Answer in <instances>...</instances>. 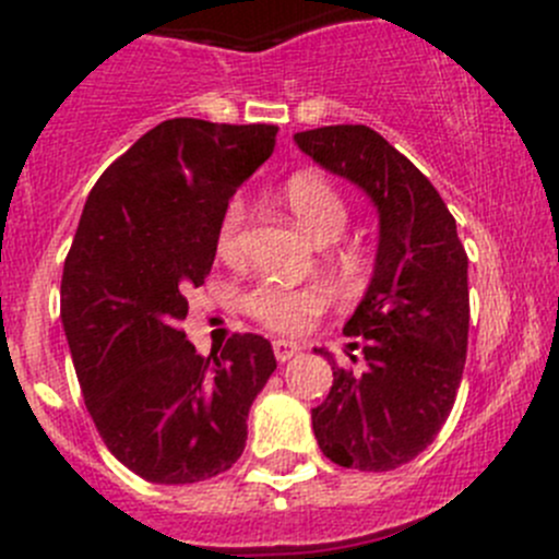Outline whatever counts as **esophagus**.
I'll return each instance as SVG.
<instances>
[{"label":"esophagus","mask_w":559,"mask_h":559,"mask_svg":"<svg viewBox=\"0 0 559 559\" xmlns=\"http://www.w3.org/2000/svg\"><path fill=\"white\" fill-rule=\"evenodd\" d=\"M300 352V346H297V343H292V341H273V354H275V359H278V362H289L292 357H295V354Z\"/></svg>","instance_id":"1"}]
</instances>
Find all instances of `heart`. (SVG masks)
<instances>
[{"label":"heart","instance_id":"obj_1","mask_svg":"<svg viewBox=\"0 0 559 559\" xmlns=\"http://www.w3.org/2000/svg\"><path fill=\"white\" fill-rule=\"evenodd\" d=\"M284 200L300 227L316 240L330 243L341 238L348 224L346 197L337 191L335 183L316 173H295L284 186ZM243 202L233 200L224 211L218 224L216 248L222 257H233L240 246V229H243ZM330 289L321 284L284 286L275 281H259L243 295V311L275 332L308 330L321 313L330 308Z\"/></svg>","mask_w":559,"mask_h":559}]
</instances>
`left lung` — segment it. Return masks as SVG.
Listing matches in <instances>:
<instances>
[{"label":"left lung","mask_w":559,"mask_h":559,"mask_svg":"<svg viewBox=\"0 0 559 559\" xmlns=\"http://www.w3.org/2000/svg\"><path fill=\"white\" fill-rule=\"evenodd\" d=\"M295 143L379 211L373 278L343 326L365 370L332 362L330 394L311 411L313 436L335 465L394 471L425 452L452 414L471 321L467 253L436 186L379 132L337 123L297 132Z\"/></svg>","instance_id":"8db88e82"}]
</instances>
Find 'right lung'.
Masks as SVG:
<instances>
[{
  "instance_id": "right-lung-1",
  "label": "right lung",
  "mask_w": 559,
  "mask_h": 559,
  "mask_svg": "<svg viewBox=\"0 0 559 559\" xmlns=\"http://www.w3.org/2000/svg\"><path fill=\"white\" fill-rule=\"evenodd\" d=\"M278 127L170 118L99 175L61 275V321L83 400L118 462L154 484L229 471L275 370L235 332L211 357L180 321L205 284L229 197L270 159Z\"/></svg>"
}]
</instances>
